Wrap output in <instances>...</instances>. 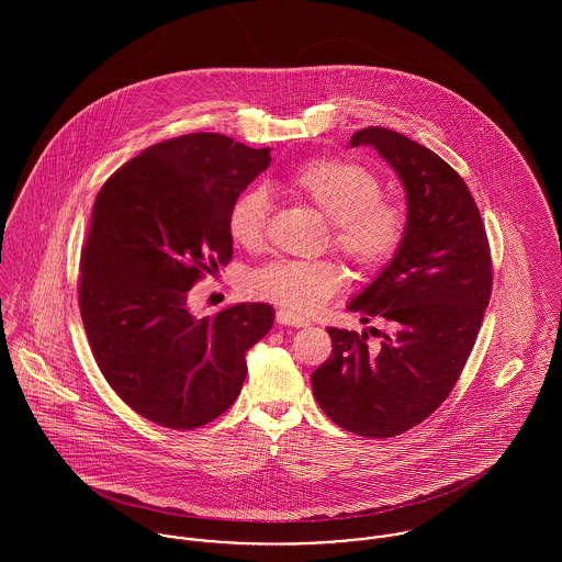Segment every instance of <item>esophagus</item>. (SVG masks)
Here are the masks:
<instances>
[{
    "instance_id": "1",
    "label": "esophagus",
    "mask_w": 562,
    "mask_h": 562,
    "mask_svg": "<svg viewBox=\"0 0 562 562\" xmlns=\"http://www.w3.org/2000/svg\"><path fill=\"white\" fill-rule=\"evenodd\" d=\"M277 322H279V324H285V326H296V328L310 326L307 318H303L301 314H294V312H290V310H279V312H277Z\"/></svg>"
}]
</instances>
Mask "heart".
Instances as JSON below:
<instances>
[{
    "label": "heart",
    "mask_w": 562,
    "mask_h": 562,
    "mask_svg": "<svg viewBox=\"0 0 562 562\" xmlns=\"http://www.w3.org/2000/svg\"><path fill=\"white\" fill-rule=\"evenodd\" d=\"M294 190L333 223V244L359 268L376 270L401 248L406 229L402 205L381 196L374 170L350 160L307 161L292 177ZM270 196L255 186L229 210V234L244 248H259L266 236ZM344 283L330 259H274L246 277V292L292 312H314Z\"/></svg>",
    "instance_id": "obj_1"
}]
</instances>
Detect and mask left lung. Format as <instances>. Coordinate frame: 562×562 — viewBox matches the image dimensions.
<instances>
[{"mask_svg":"<svg viewBox=\"0 0 562 562\" xmlns=\"http://www.w3.org/2000/svg\"><path fill=\"white\" fill-rule=\"evenodd\" d=\"M350 147L376 149L406 196L401 248L348 303L363 324L383 318L392 330L368 348L366 330L328 326L333 350L312 390L337 426L383 439L417 426L457 385L488 305L491 255L472 192L435 151L385 127L352 134Z\"/></svg>","mask_w":562,"mask_h":562,"instance_id":"obj_1","label":"left lung"}]
</instances>
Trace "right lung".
Listing matches in <instances>:
<instances>
[{
  "instance_id": "right-lung-1",
  "label": "right lung",
  "mask_w": 562,
  "mask_h": 562,
  "mask_svg": "<svg viewBox=\"0 0 562 562\" xmlns=\"http://www.w3.org/2000/svg\"><path fill=\"white\" fill-rule=\"evenodd\" d=\"M270 160L268 147L186 134L138 154L97 194L81 321L110 387L160 426L192 430L223 415L240 396L246 352L274 322L263 303L205 318L188 305L203 272L232 259L229 210Z\"/></svg>"
}]
</instances>
